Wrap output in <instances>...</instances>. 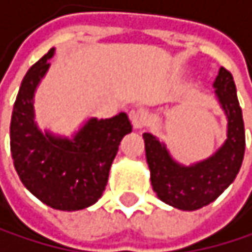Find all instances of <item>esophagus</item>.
<instances>
[{"label":"esophagus","mask_w":252,"mask_h":252,"mask_svg":"<svg viewBox=\"0 0 252 252\" xmlns=\"http://www.w3.org/2000/svg\"><path fill=\"white\" fill-rule=\"evenodd\" d=\"M129 117H130V120H132L134 127H145L151 122L149 112L146 109H143V107H137V109H132V111L129 112Z\"/></svg>","instance_id":"1"}]
</instances>
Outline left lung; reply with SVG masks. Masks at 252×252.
<instances>
[{
    "mask_svg": "<svg viewBox=\"0 0 252 252\" xmlns=\"http://www.w3.org/2000/svg\"><path fill=\"white\" fill-rule=\"evenodd\" d=\"M214 88L228 117V138L213 157L192 166H182L156 137L143 134L154 191L161 202L183 211H195L214 202L234 182L243 161L245 125L229 70L220 67Z\"/></svg>",
    "mask_w": 252,
    "mask_h": 252,
    "instance_id": "8db88e82",
    "label": "left lung"
}]
</instances>
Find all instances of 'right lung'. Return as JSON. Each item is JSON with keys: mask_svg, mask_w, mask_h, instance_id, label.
Here are the masks:
<instances>
[{"mask_svg": "<svg viewBox=\"0 0 252 252\" xmlns=\"http://www.w3.org/2000/svg\"><path fill=\"white\" fill-rule=\"evenodd\" d=\"M55 49L23 78L10 122V152L23 185L47 206L78 211L103 195L122 138L132 130L127 114L91 118L73 140L41 134L33 123V92Z\"/></svg>", "mask_w": 252, "mask_h": 252, "instance_id": "right-lung-1", "label": "right lung"}]
</instances>
